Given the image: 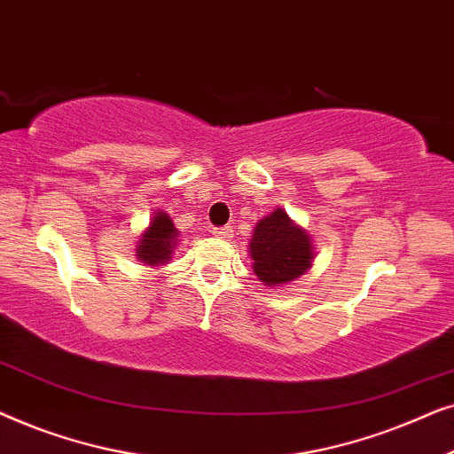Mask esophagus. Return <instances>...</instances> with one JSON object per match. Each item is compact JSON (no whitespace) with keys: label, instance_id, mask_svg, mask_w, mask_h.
<instances>
[{"label":"esophagus","instance_id":"1","mask_svg":"<svg viewBox=\"0 0 454 454\" xmlns=\"http://www.w3.org/2000/svg\"><path fill=\"white\" fill-rule=\"evenodd\" d=\"M213 235L215 238H231L233 235V227H229V225H225V227H213Z\"/></svg>","mask_w":454,"mask_h":454}]
</instances>
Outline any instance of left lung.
I'll use <instances>...</instances> for the list:
<instances>
[{
    "label": "left lung",
    "mask_w": 454,
    "mask_h": 454,
    "mask_svg": "<svg viewBox=\"0 0 454 454\" xmlns=\"http://www.w3.org/2000/svg\"><path fill=\"white\" fill-rule=\"evenodd\" d=\"M250 256L254 275L266 287H281L309 270L314 260L312 238L285 210L277 208L254 227Z\"/></svg>",
    "instance_id": "left-lung-1"
}]
</instances>
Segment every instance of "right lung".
Returning <instances> with one entry per match:
<instances>
[{
  "mask_svg": "<svg viewBox=\"0 0 454 454\" xmlns=\"http://www.w3.org/2000/svg\"><path fill=\"white\" fill-rule=\"evenodd\" d=\"M177 235L179 231L173 225L169 215L154 213L151 225L142 233V239L136 246V258L148 266L167 264L171 260L173 247L177 244Z\"/></svg>",
  "mask_w": 454,
  "mask_h": 454,
  "instance_id": "right-lung-1",
  "label": "right lung"
}]
</instances>
